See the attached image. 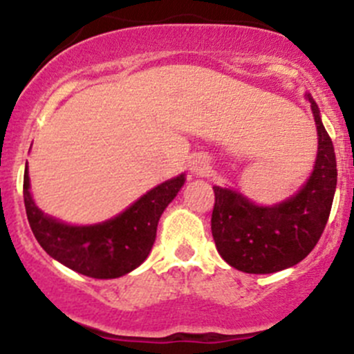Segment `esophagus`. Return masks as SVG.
<instances>
[{"mask_svg":"<svg viewBox=\"0 0 354 354\" xmlns=\"http://www.w3.org/2000/svg\"><path fill=\"white\" fill-rule=\"evenodd\" d=\"M209 162L204 159V157H195L190 162V171L195 174V176H205L209 173Z\"/></svg>","mask_w":354,"mask_h":354,"instance_id":"1","label":"esophagus"}]
</instances>
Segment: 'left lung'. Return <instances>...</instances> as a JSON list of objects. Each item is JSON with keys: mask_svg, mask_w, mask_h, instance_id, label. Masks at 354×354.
Here are the masks:
<instances>
[{"mask_svg": "<svg viewBox=\"0 0 354 354\" xmlns=\"http://www.w3.org/2000/svg\"><path fill=\"white\" fill-rule=\"evenodd\" d=\"M318 153L306 185L275 205H257L232 188H214L211 230L219 256L243 273H275L303 261L320 240L334 201L337 162L313 98Z\"/></svg>", "mask_w": 354, "mask_h": 354, "instance_id": "8db88e82", "label": "left lung"}]
</instances>
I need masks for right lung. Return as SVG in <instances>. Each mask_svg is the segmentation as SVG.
Listing matches in <instances>:
<instances>
[{"mask_svg": "<svg viewBox=\"0 0 354 354\" xmlns=\"http://www.w3.org/2000/svg\"><path fill=\"white\" fill-rule=\"evenodd\" d=\"M185 183V174L157 185L124 212L98 225L72 226L34 204L29 171L24 173V204L39 245L67 268L91 279H118L138 268L156 242L157 223Z\"/></svg>", "mask_w": 354, "mask_h": 354, "instance_id": "right-lung-1", "label": "right lung"}]
</instances>
